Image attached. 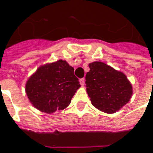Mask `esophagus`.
Returning a JSON list of instances; mask_svg holds the SVG:
<instances>
[{
  "instance_id": "34e87169",
  "label": "esophagus",
  "mask_w": 153,
  "mask_h": 153,
  "mask_svg": "<svg viewBox=\"0 0 153 153\" xmlns=\"http://www.w3.org/2000/svg\"><path fill=\"white\" fill-rule=\"evenodd\" d=\"M84 83H85V79H79V83L80 84H81V85H82V86H83V85H84Z\"/></svg>"
}]
</instances>
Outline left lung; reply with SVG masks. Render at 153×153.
<instances>
[{"label": "left lung", "instance_id": "1", "mask_svg": "<svg viewBox=\"0 0 153 153\" xmlns=\"http://www.w3.org/2000/svg\"><path fill=\"white\" fill-rule=\"evenodd\" d=\"M88 66L85 83L93 106L109 114L119 111L133 94L127 77L102 62L95 61Z\"/></svg>", "mask_w": 153, "mask_h": 153}]
</instances>
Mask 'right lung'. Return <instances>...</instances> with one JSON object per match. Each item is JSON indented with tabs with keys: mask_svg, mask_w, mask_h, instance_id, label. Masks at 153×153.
Masks as SVG:
<instances>
[{
	"mask_svg": "<svg viewBox=\"0 0 153 153\" xmlns=\"http://www.w3.org/2000/svg\"><path fill=\"white\" fill-rule=\"evenodd\" d=\"M74 70L73 67L62 60L38 68L25 87L32 104L48 114L69 106L80 87Z\"/></svg>",
	"mask_w": 153,
	"mask_h": 153,
	"instance_id": "obj_1",
	"label": "right lung"
}]
</instances>
